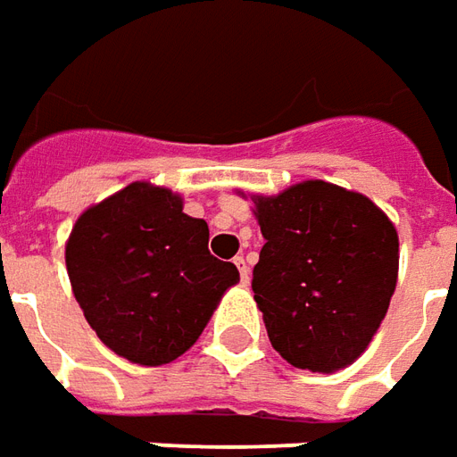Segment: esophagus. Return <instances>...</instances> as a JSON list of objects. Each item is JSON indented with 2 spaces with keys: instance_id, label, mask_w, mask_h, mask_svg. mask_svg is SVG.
Listing matches in <instances>:
<instances>
[{
  "instance_id": "obj_1",
  "label": "esophagus",
  "mask_w": 457,
  "mask_h": 457,
  "mask_svg": "<svg viewBox=\"0 0 457 457\" xmlns=\"http://www.w3.org/2000/svg\"><path fill=\"white\" fill-rule=\"evenodd\" d=\"M234 263H236V269H238V273H241V281L248 283V276H251V270H248V266H246V259H244V256H236Z\"/></svg>"
}]
</instances>
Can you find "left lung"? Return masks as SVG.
I'll list each match as a JSON object with an SVG mask.
<instances>
[{
	"mask_svg": "<svg viewBox=\"0 0 457 457\" xmlns=\"http://www.w3.org/2000/svg\"><path fill=\"white\" fill-rule=\"evenodd\" d=\"M251 201L266 241L251 288L270 345L313 373L351 366L391 306L395 226L368 196L319 179Z\"/></svg>",
	"mask_w": 457,
	"mask_h": 457,
	"instance_id": "obj_1",
	"label": "left lung"
}]
</instances>
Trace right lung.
<instances>
[{
    "label": "right lung",
    "instance_id": "1",
    "mask_svg": "<svg viewBox=\"0 0 457 457\" xmlns=\"http://www.w3.org/2000/svg\"><path fill=\"white\" fill-rule=\"evenodd\" d=\"M84 319L138 366L171 363L196 343L238 269L209 251V226L179 194L134 181L84 211L66 241Z\"/></svg>",
    "mask_w": 457,
    "mask_h": 457
}]
</instances>
